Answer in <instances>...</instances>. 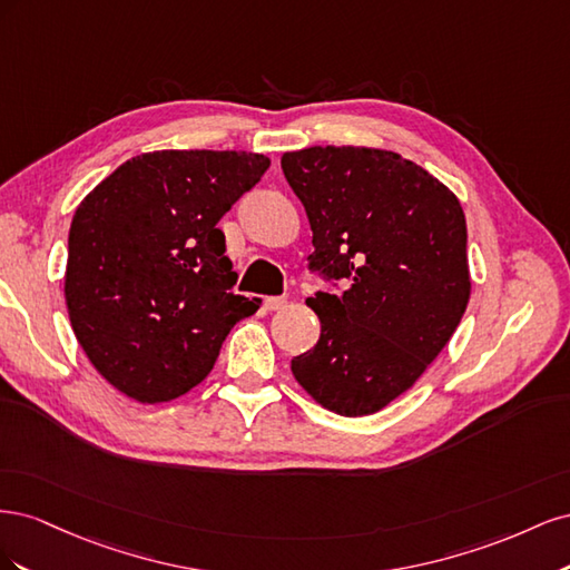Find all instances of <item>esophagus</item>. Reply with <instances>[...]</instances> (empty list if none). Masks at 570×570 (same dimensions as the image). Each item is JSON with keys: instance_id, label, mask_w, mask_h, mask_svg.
<instances>
[{"instance_id": "esophagus-1", "label": "esophagus", "mask_w": 570, "mask_h": 570, "mask_svg": "<svg viewBox=\"0 0 570 570\" xmlns=\"http://www.w3.org/2000/svg\"><path fill=\"white\" fill-rule=\"evenodd\" d=\"M264 306H266V312H281V308L287 306V299L285 297H266Z\"/></svg>"}]
</instances>
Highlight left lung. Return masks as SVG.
Masks as SVG:
<instances>
[{"mask_svg": "<svg viewBox=\"0 0 570 570\" xmlns=\"http://www.w3.org/2000/svg\"><path fill=\"white\" fill-rule=\"evenodd\" d=\"M281 166L314 233L308 266L350 283L306 299L321 337L292 373L323 409L371 416L413 387L469 306L463 209L387 149L308 147L285 151Z\"/></svg>", "mask_w": 570, "mask_h": 570, "instance_id": "obj_1", "label": "left lung"}]
</instances>
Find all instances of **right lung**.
<instances>
[{"mask_svg":"<svg viewBox=\"0 0 570 570\" xmlns=\"http://www.w3.org/2000/svg\"><path fill=\"white\" fill-rule=\"evenodd\" d=\"M252 151L161 149L118 166L68 233L63 295L73 333L109 385L140 404L199 385L258 299L233 295L220 216L266 174Z\"/></svg>","mask_w":570,"mask_h":570,"instance_id":"add662e5","label":"right lung"}]
</instances>
